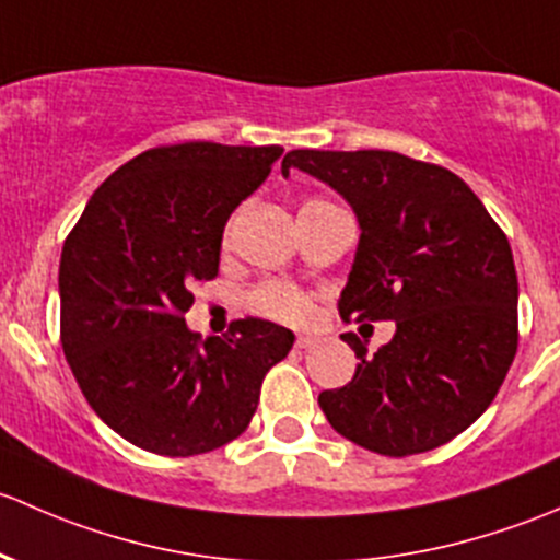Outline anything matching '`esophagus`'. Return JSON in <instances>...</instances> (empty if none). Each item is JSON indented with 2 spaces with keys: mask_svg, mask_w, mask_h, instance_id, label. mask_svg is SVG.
Wrapping results in <instances>:
<instances>
[{
  "mask_svg": "<svg viewBox=\"0 0 560 560\" xmlns=\"http://www.w3.org/2000/svg\"><path fill=\"white\" fill-rule=\"evenodd\" d=\"M318 342L320 339L315 337V334H299L296 337V348H315Z\"/></svg>",
  "mask_w": 560,
  "mask_h": 560,
  "instance_id": "obj_1",
  "label": "esophagus"
}]
</instances>
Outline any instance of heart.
<instances>
[{
  "mask_svg": "<svg viewBox=\"0 0 560 560\" xmlns=\"http://www.w3.org/2000/svg\"><path fill=\"white\" fill-rule=\"evenodd\" d=\"M315 205H326V201H310V205L304 207H315ZM245 304L256 315H264V318L269 320L293 323V326H296V323L310 320V315H313V299H310V293L285 280L261 282V285H256L250 293H247Z\"/></svg>",
  "mask_w": 560,
  "mask_h": 560,
  "instance_id": "b5f03b06",
  "label": "heart"
}]
</instances>
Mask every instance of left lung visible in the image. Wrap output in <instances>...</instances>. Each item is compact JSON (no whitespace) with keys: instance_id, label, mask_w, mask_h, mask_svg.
Listing matches in <instances>:
<instances>
[{"instance_id":"1","label":"left lung","mask_w":560,"mask_h":560,"mask_svg":"<svg viewBox=\"0 0 560 560\" xmlns=\"http://www.w3.org/2000/svg\"><path fill=\"white\" fill-rule=\"evenodd\" d=\"M359 218V247L339 315L394 320L374 355L355 334L348 385L323 390L334 431L380 455H415L469 429L499 394L517 350L510 242L451 170L394 151H291Z\"/></svg>"}]
</instances>
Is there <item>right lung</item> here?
Listing matches in <instances>:
<instances>
[{
  "instance_id": "right-lung-1",
  "label": "right lung",
  "mask_w": 560,
  "mask_h": 560,
  "mask_svg": "<svg viewBox=\"0 0 560 560\" xmlns=\"http://www.w3.org/2000/svg\"><path fill=\"white\" fill-rule=\"evenodd\" d=\"M280 155V145L153 148L115 170L69 232L61 348L91 409L142 451L186 458L237 440L264 374L293 348V331L272 320L242 318L201 339L183 318L194 288L218 275L229 215Z\"/></svg>"
}]
</instances>
